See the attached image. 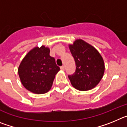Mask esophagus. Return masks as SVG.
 <instances>
[{"mask_svg":"<svg viewBox=\"0 0 127 127\" xmlns=\"http://www.w3.org/2000/svg\"><path fill=\"white\" fill-rule=\"evenodd\" d=\"M60 69H61L62 70H64V69H65V67H64V65L61 66V67H60Z\"/></svg>","mask_w":127,"mask_h":127,"instance_id":"1","label":"esophagus"}]
</instances>
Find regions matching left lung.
<instances>
[{"label":"left lung","instance_id":"1","mask_svg":"<svg viewBox=\"0 0 127 127\" xmlns=\"http://www.w3.org/2000/svg\"><path fill=\"white\" fill-rule=\"evenodd\" d=\"M76 63V70L69 75L72 85L76 89L86 91L97 86L104 72V60L99 53L89 44L78 39L69 46Z\"/></svg>","mask_w":127,"mask_h":127}]
</instances>
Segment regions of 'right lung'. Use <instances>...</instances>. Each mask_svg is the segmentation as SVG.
<instances>
[{"label": "right lung", "instance_id": "obj_1", "mask_svg": "<svg viewBox=\"0 0 127 127\" xmlns=\"http://www.w3.org/2000/svg\"><path fill=\"white\" fill-rule=\"evenodd\" d=\"M45 46L33 48L25 57L18 68L22 83L26 89L37 94L48 92L51 89L60 67L55 59L50 55Z\"/></svg>", "mask_w": 127, "mask_h": 127}]
</instances>
